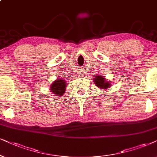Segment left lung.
Masks as SVG:
<instances>
[{"instance_id":"left-lung-1","label":"left lung","mask_w":157,"mask_h":157,"mask_svg":"<svg viewBox=\"0 0 157 157\" xmlns=\"http://www.w3.org/2000/svg\"><path fill=\"white\" fill-rule=\"evenodd\" d=\"M94 82H95V85H96V86L98 87V88H106L110 86L109 83L107 82V81L105 80L104 77H103L102 76L96 77V78L94 80Z\"/></svg>"}]
</instances>
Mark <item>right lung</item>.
Here are the masks:
<instances>
[{
  "label": "right lung",
  "instance_id": "right-lung-1",
  "mask_svg": "<svg viewBox=\"0 0 157 157\" xmlns=\"http://www.w3.org/2000/svg\"><path fill=\"white\" fill-rule=\"evenodd\" d=\"M65 88H66L65 81L58 79L53 82L50 89L51 90V92L56 94V96H61V95L62 96L63 93L65 92V89H66Z\"/></svg>",
  "mask_w": 157,
  "mask_h": 157
}]
</instances>
